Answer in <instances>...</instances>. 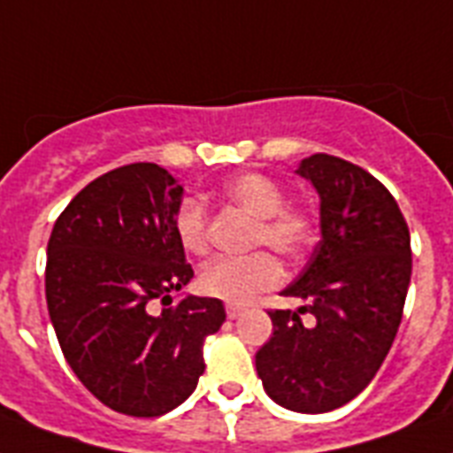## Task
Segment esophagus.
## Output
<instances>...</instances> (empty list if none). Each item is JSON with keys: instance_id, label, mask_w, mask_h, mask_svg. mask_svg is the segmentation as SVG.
<instances>
[{"instance_id": "34e87169", "label": "esophagus", "mask_w": 453, "mask_h": 453, "mask_svg": "<svg viewBox=\"0 0 453 453\" xmlns=\"http://www.w3.org/2000/svg\"><path fill=\"white\" fill-rule=\"evenodd\" d=\"M241 314H243V307H241V304H226V317L238 319Z\"/></svg>"}]
</instances>
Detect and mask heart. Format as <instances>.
<instances>
[{
    "instance_id": "heart-1",
    "label": "heart",
    "mask_w": 453,
    "mask_h": 453,
    "mask_svg": "<svg viewBox=\"0 0 453 453\" xmlns=\"http://www.w3.org/2000/svg\"><path fill=\"white\" fill-rule=\"evenodd\" d=\"M222 194L234 205L257 219L255 245L266 243L283 257L303 255L317 236V217L304 205H286V188L262 172H238L222 181ZM172 229L179 245L191 255L208 248V217L196 198L187 196L172 212ZM281 265L272 252H255L250 257H217L198 272V288L224 303L241 304L259 290L274 288L281 281Z\"/></svg>"
}]
</instances>
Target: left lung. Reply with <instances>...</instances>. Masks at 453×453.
Returning a JSON list of instances; mask_svg holds the SVG:
<instances>
[{
	"mask_svg": "<svg viewBox=\"0 0 453 453\" xmlns=\"http://www.w3.org/2000/svg\"><path fill=\"white\" fill-rule=\"evenodd\" d=\"M296 172L317 188L321 241L283 290L307 304L269 311L274 335L255 366L276 404L326 413L357 397L390 352L411 281V236L390 191L359 165L314 153Z\"/></svg>",
	"mask_w": 453,
	"mask_h": 453,
	"instance_id": "8db88e82",
	"label": "left lung"
}]
</instances>
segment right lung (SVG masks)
<instances>
[{
    "label": "right lung",
    "mask_w": 453,
    "mask_h": 453,
    "mask_svg": "<svg viewBox=\"0 0 453 453\" xmlns=\"http://www.w3.org/2000/svg\"><path fill=\"white\" fill-rule=\"evenodd\" d=\"M181 196L160 165H125L68 203L47 245V307L63 357L94 397L136 418L188 399L205 371L203 342L226 319L217 297L172 300L194 279L172 229Z\"/></svg>",
    "instance_id": "1"
}]
</instances>
